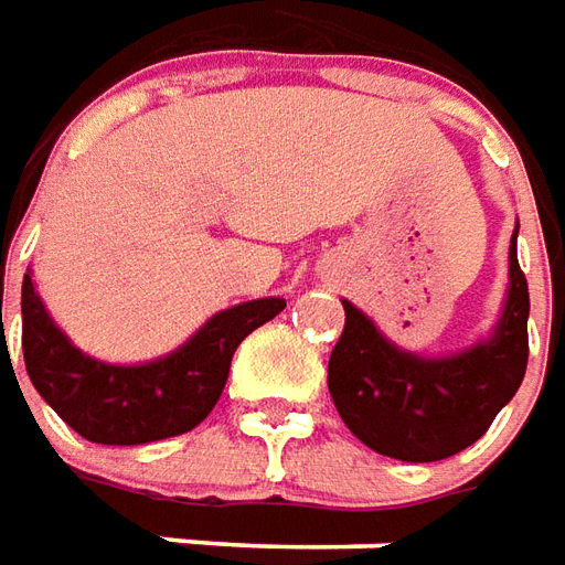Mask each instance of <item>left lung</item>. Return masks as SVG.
Instances as JSON below:
<instances>
[{
  "mask_svg": "<svg viewBox=\"0 0 565 565\" xmlns=\"http://www.w3.org/2000/svg\"><path fill=\"white\" fill-rule=\"evenodd\" d=\"M345 327L327 385L349 431L401 461H437L480 440L523 382L530 358V287L511 242V290L495 333L452 358L394 349L364 311L342 302Z\"/></svg>",
  "mask_w": 565,
  "mask_h": 565,
  "instance_id": "1",
  "label": "left lung"
}]
</instances>
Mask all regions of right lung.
Wrapping results in <instances>:
<instances>
[{"label": "right lung", "mask_w": 565, "mask_h": 565, "mask_svg": "<svg viewBox=\"0 0 565 565\" xmlns=\"http://www.w3.org/2000/svg\"><path fill=\"white\" fill-rule=\"evenodd\" d=\"M284 306L278 296L242 302L214 315L168 358L116 366L82 354L63 337L35 296L30 275H23V361L35 392L73 431L90 444L137 447L192 431L207 419L242 339L271 321Z\"/></svg>", "instance_id": "1"}]
</instances>
